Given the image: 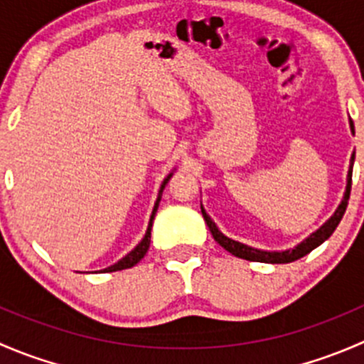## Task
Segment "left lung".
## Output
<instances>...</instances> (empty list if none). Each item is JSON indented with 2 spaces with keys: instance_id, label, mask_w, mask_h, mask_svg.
<instances>
[{
  "instance_id": "8db88e82",
  "label": "left lung",
  "mask_w": 364,
  "mask_h": 364,
  "mask_svg": "<svg viewBox=\"0 0 364 364\" xmlns=\"http://www.w3.org/2000/svg\"><path fill=\"white\" fill-rule=\"evenodd\" d=\"M350 130L352 134H354V123L350 121ZM354 156L355 153H352V159H350V171H348V178H347V190H345V197L343 200H341V204L338 205V209L335 211V215L331 216V218L328 220V222L324 223V225L321 227V229L317 230V232L311 234L310 237H308L306 241H303L301 245H297L296 248H292V250H287V252H262V250H255V248H250L247 247V245H241L237 243V241L234 240H229L227 236H223L222 232H220L218 229H216L215 222H213L211 218L208 216V213L204 211L203 205H200V211H203V216L205 220V223H208L209 230H211L213 237H215L216 243L220 245V247L225 248L227 252H230L232 255L240 257V259H245V260H250V262H267V264H287V262H294V260L301 259V257H304L306 253H310L314 248H317L318 245L324 243L326 240H328L329 236H331L333 232H335V229L338 227L341 216H343L345 209H347V204H348V197H350V186H352V164H354Z\"/></svg>"
}]
</instances>
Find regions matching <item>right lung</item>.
<instances>
[{
    "mask_svg": "<svg viewBox=\"0 0 364 364\" xmlns=\"http://www.w3.org/2000/svg\"><path fill=\"white\" fill-rule=\"evenodd\" d=\"M168 178H171V176H168ZM168 178L165 179L164 183H161V188H160V193H159V199H156L155 209H153V215H151V220H149V225H148V230H146L144 240H142L141 243H139L137 247L134 248V250H132L130 253H128V255H124L123 259L119 260V262H116V264H114V266H111V267H105L104 273H111V271L127 269V267L135 266V264H137L139 260H141L142 257L146 255V252H148V248H149V241H151V227H153V220H155V213H156V209H159V204H160V199H161V192H164L165 185H167V181H168Z\"/></svg>",
    "mask_w": 364,
    "mask_h": 364,
    "instance_id": "add662e5",
    "label": "right lung"
}]
</instances>
